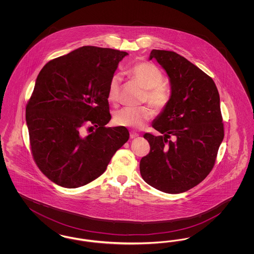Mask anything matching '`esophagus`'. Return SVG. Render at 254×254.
Masks as SVG:
<instances>
[{"label": "esophagus", "instance_id": "1", "mask_svg": "<svg viewBox=\"0 0 254 254\" xmlns=\"http://www.w3.org/2000/svg\"><path fill=\"white\" fill-rule=\"evenodd\" d=\"M138 136H139V134H138V133L134 132V131H131V132L129 133V137H130L131 139L137 138Z\"/></svg>", "mask_w": 254, "mask_h": 254}]
</instances>
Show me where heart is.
<instances>
[{"instance_id": "heart-1", "label": "heart", "mask_w": 254, "mask_h": 254, "mask_svg": "<svg viewBox=\"0 0 254 254\" xmlns=\"http://www.w3.org/2000/svg\"><path fill=\"white\" fill-rule=\"evenodd\" d=\"M129 76L145 89V100L157 110H163L168 107L171 99L169 85L165 84L164 75L160 68L150 62H138L127 70ZM121 78L114 74L109 83L108 99L111 103L119 100ZM153 116V111L149 108H125L117 111L114 115V123L120 127L140 128Z\"/></svg>"}]
</instances>
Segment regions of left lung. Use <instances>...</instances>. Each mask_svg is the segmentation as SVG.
<instances>
[{
  "label": "left lung",
  "instance_id": "left-lung-1",
  "mask_svg": "<svg viewBox=\"0 0 254 254\" xmlns=\"http://www.w3.org/2000/svg\"><path fill=\"white\" fill-rule=\"evenodd\" d=\"M168 73L171 99L152 127L163 136L145 133L149 153L140 172L149 186L167 193H181L200 184L212 170L224 139L220 97L207 74L174 51L153 49ZM173 135L175 141L169 140Z\"/></svg>",
  "mask_w": 254,
  "mask_h": 254
}]
</instances>
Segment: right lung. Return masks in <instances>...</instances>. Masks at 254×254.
<instances>
[{"label": "right lung", "mask_w": 254, "mask_h": 254, "mask_svg": "<svg viewBox=\"0 0 254 254\" xmlns=\"http://www.w3.org/2000/svg\"><path fill=\"white\" fill-rule=\"evenodd\" d=\"M127 55L85 46L49 61L39 73L25 120L33 159L50 181L75 189L95 180L128 140L127 127H106L109 81ZM87 123L97 128L89 127L86 135Z\"/></svg>", "instance_id": "1"}]
</instances>
